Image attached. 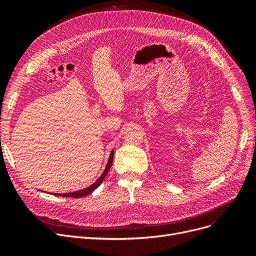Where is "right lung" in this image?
<instances>
[{
	"mask_svg": "<svg viewBox=\"0 0 256 256\" xmlns=\"http://www.w3.org/2000/svg\"><path fill=\"white\" fill-rule=\"evenodd\" d=\"M113 156H114V152H111L110 154V158H109V162H108V165L104 171V173L102 174V176L94 182L93 184H91L89 188H86V189H83V190H80V191H76V192H72V193H64V194H57V193H54L52 195L55 196H62V197H74V198H80V197H84V196H87L89 195L90 193H92L94 190L96 189L98 186H100V184L102 182V180L106 178L108 172H109L111 166H112V163H113Z\"/></svg>",
	"mask_w": 256,
	"mask_h": 256,
	"instance_id": "add662e5",
	"label": "right lung"
}]
</instances>
